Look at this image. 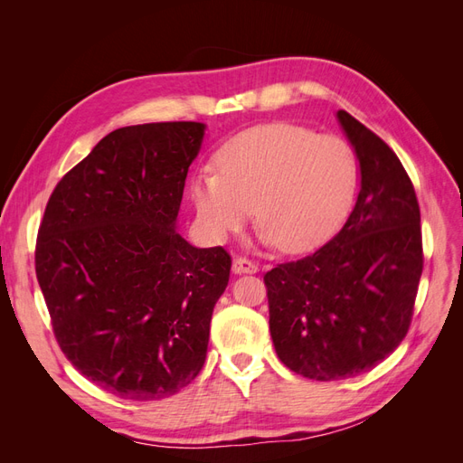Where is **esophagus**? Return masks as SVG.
<instances>
[{
	"instance_id": "esophagus-1",
	"label": "esophagus",
	"mask_w": 463,
	"mask_h": 463,
	"mask_svg": "<svg viewBox=\"0 0 463 463\" xmlns=\"http://www.w3.org/2000/svg\"><path fill=\"white\" fill-rule=\"evenodd\" d=\"M232 272L233 274H255V272H259V266L255 262H250L249 259L237 257V259H233Z\"/></svg>"
}]
</instances>
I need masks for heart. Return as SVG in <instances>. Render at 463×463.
<instances>
[{"label": "heart", "instance_id": "obj_1", "mask_svg": "<svg viewBox=\"0 0 463 463\" xmlns=\"http://www.w3.org/2000/svg\"><path fill=\"white\" fill-rule=\"evenodd\" d=\"M193 181V204L210 240L226 241L255 214L264 241L288 255L317 250L340 232L359 187L355 154L338 137L291 123L243 131Z\"/></svg>", "mask_w": 463, "mask_h": 463}]
</instances>
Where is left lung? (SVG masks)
I'll return each instance as SVG.
<instances>
[{
    "label": "left lung",
    "instance_id": "obj_1",
    "mask_svg": "<svg viewBox=\"0 0 463 463\" xmlns=\"http://www.w3.org/2000/svg\"><path fill=\"white\" fill-rule=\"evenodd\" d=\"M361 187L344 228L313 255L264 274L279 361L313 381L371 371L408 334L423 272L421 213L381 137L340 109Z\"/></svg>",
    "mask_w": 463,
    "mask_h": 463
}]
</instances>
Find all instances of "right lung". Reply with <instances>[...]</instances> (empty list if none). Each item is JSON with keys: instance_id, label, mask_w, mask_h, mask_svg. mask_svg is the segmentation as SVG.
I'll return each mask as SVG.
<instances>
[{"instance_id": "add662e5", "label": "right lung", "mask_w": 463, "mask_h": 463, "mask_svg": "<svg viewBox=\"0 0 463 463\" xmlns=\"http://www.w3.org/2000/svg\"><path fill=\"white\" fill-rule=\"evenodd\" d=\"M204 123L106 135L53 189L36 241V278L73 367L109 394H175L204 365L232 259L177 232Z\"/></svg>"}]
</instances>
